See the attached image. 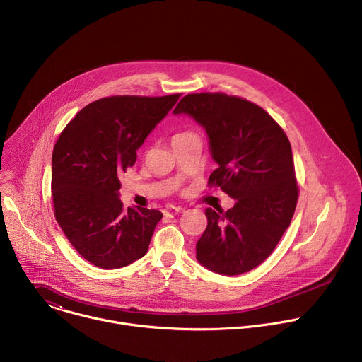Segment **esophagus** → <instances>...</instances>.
<instances>
[{
  "instance_id": "1",
  "label": "esophagus",
  "mask_w": 362,
  "mask_h": 362,
  "mask_svg": "<svg viewBox=\"0 0 362 362\" xmlns=\"http://www.w3.org/2000/svg\"><path fill=\"white\" fill-rule=\"evenodd\" d=\"M180 211H182V208H179V206H166V208L163 209V215H165L166 218H173V216H176Z\"/></svg>"
}]
</instances>
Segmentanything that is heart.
<instances>
[{
    "label": "heart",
    "mask_w": 362,
    "mask_h": 362,
    "mask_svg": "<svg viewBox=\"0 0 362 362\" xmlns=\"http://www.w3.org/2000/svg\"><path fill=\"white\" fill-rule=\"evenodd\" d=\"M192 134H194V133H192V132H183V133L176 134L173 139H176V137H183V136H192Z\"/></svg>",
    "instance_id": "obj_1"
}]
</instances>
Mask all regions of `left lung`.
I'll use <instances>...</instances> for the list:
<instances>
[{"label":"left lung","mask_w":362,"mask_h":362,"mask_svg":"<svg viewBox=\"0 0 362 362\" xmlns=\"http://www.w3.org/2000/svg\"><path fill=\"white\" fill-rule=\"evenodd\" d=\"M173 113L204 127L219 165L208 185L236 200L226 212L206 209L197 261L222 275L249 272L268 259L295 214L299 187L289 139L262 107L221 91L187 94Z\"/></svg>","instance_id":"left-lung-1"}]
</instances>
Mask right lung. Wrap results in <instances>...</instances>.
I'll return each mask as SVG.
<instances>
[{
  "instance_id": "right-lung-1",
  "label": "right lung",
  "mask_w": 362,
  "mask_h": 362,
  "mask_svg": "<svg viewBox=\"0 0 362 362\" xmlns=\"http://www.w3.org/2000/svg\"><path fill=\"white\" fill-rule=\"evenodd\" d=\"M180 94L112 95L95 100L62 132L53 150L54 216L73 247L101 269H117L146 255L163 214L124 208L120 176L136 150Z\"/></svg>"
}]
</instances>
